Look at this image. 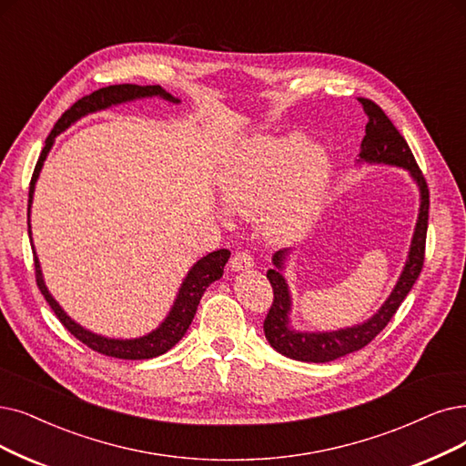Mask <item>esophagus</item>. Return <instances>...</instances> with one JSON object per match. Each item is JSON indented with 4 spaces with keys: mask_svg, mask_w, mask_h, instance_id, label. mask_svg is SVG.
Wrapping results in <instances>:
<instances>
[{
    "mask_svg": "<svg viewBox=\"0 0 466 466\" xmlns=\"http://www.w3.org/2000/svg\"><path fill=\"white\" fill-rule=\"evenodd\" d=\"M254 268V258L248 252H237L231 258V269L233 271H248Z\"/></svg>",
    "mask_w": 466,
    "mask_h": 466,
    "instance_id": "obj_1",
    "label": "esophagus"
}]
</instances>
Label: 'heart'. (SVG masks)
Here are the masks:
<instances>
[{
  "label": "heart",
  "mask_w": 466,
  "mask_h": 466,
  "mask_svg": "<svg viewBox=\"0 0 466 466\" xmlns=\"http://www.w3.org/2000/svg\"><path fill=\"white\" fill-rule=\"evenodd\" d=\"M330 179L323 148L300 134L256 136L219 172V189L231 212L264 218L271 240H294L319 218Z\"/></svg>",
  "instance_id": "heart-1"
}]
</instances>
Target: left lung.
Instances as JSON below:
<instances>
[{"instance_id":"1","label":"left lung","mask_w":466,"mask_h":466,"mask_svg":"<svg viewBox=\"0 0 466 466\" xmlns=\"http://www.w3.org/2000/svg\"><path fill=\"white\" fill-rule=\"evenodd\" d=\"M360 103L363 105L369 122L365 126V137L361 141L358 164H386L409 172V176L417 183L420 197L415 231L398 283L384 304L367 321L339 330H298L290 325L292 296L285 279V264L290 250L285 248L273 254V269L268 271V279L273 287V304L264 321V332L273 350L296 361L327 363L365 348L394 318L400 304L405 300L409 290L413 289L424 262L428 207H431L424 176L419 170L411 148H409L396 126L384 115V110L370 99H360Z\"/></svg>"}]
</instances>
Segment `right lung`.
<instances>
[{
  "instance_id": "1",
  "label": "right lung",
  "mask_w": 466,
  "mask_h": 466,
  "mask_svg": "<svg viewBox=\"0 0 466 466\" xmlns=\"http://www.w3.org/2000/svg\"><path fill=\"white\" fill-rule=\"evenodd\" d=\"M151 97H160V99L174 103V105L181 103L177 97L172 96V93L162 89L160 86H137V84H120V86L101 87L97 91H93L91 96L78 99L57 120V124H55L51 129V134L47 136L44 151L38 158V164H35V168H34L30 191H28V237H30L32 252H34L35 283H38L47 304L51 306L55 315H57L59 321L70 330V334H74V337H76L80 342H84L87 348H91L93 351H99V353H103V356L118 358V360H151V358L162 356V353L174 348L183 339V334L187 332L204 290H207L214 281H218V279L223 275V268H226L231 252L228 248H219L207 256H202L197 264H193V268L187 271V275H185L183 283L176 294L174 306L170 308L168 315H166L164 321L157 329H153L151 332H147V334H143V337H137V339H108V337H101V334H97V332H91L86 327H82L80 323L74 321L47 290L40 259H38V256H35V248L32 243L30 208H32L35 181H38V177H40V172H42L44 162L55 143V137H57L61 132H65V129L70 127L74 122H78L80 118H84L87 115L99 113V110L116 106L122 103H132V101L151 99Z\"/></svg>"
}]
</instances>
